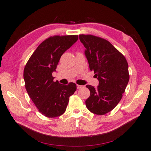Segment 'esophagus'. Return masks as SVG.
Returning a JSON list of instances; mask_svg holds the SVG:
<instances>
[{
  "mask_svg": "<svg viewBox=\"0 0 151 151\" xmlns=\"http://www.w3.org/2000/svg\"><path fill=\"white\" fill-rule=\"evenodd\" d=\"M76 87H77V89H80L81 88L83 87V86H81V85H76Z\"/></svg>",
  "mask_w": 151,
  "mask_h": 151,
  "instance_id": "1",
  "label": "esophagus"
}]
</instances>
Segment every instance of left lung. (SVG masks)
Returning a JSON list of instances; mask_svg holds the SVG:
<instances>
[{"instance_id": "1", "label": "left lung", "mask_w": 151, "mask_h": 151, "mask_svg": "<svg viewBox=\"0 0 151 151\" xmlns=\"http://www.w3.org/2000/svg\"><path fill=\"white\" fill-rule=\"evenodd\" d=\"M79 39L86 48L90 70L99 82L96 88L86 86L91 93L86 106L93 113L103 115L115 108L121 100L129 81L128 63L108 40L91 35H80Z\"/></svg>"}]
</instances>
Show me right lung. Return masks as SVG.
Here are the masks:
<instances>
[{
    "label": "right lung",
    "mask_w": 151,
    "mask_h": 151,
    "mask_svg": "<svg viewBox=\"0 0 151 151\" xmlns=\"http://www.w3.org/2000/svg\"><path fill=\"white\" fill-rule=\"evenodd\" d=\"M78 40L77 35L53 36L39 45L24 69L25 88L39 111L48 118L59 116L65 112L69 97L76 90L75 83L62 85L54 81L61 56Z\"/></svg>",
    "instance_id": "right-lung-1"
}]
</instances>
